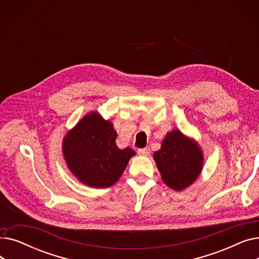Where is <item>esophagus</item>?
I'll return each mask as SVG.
<instances>
[{
  "instance_id": "esophagus-1",
  "label": "esophagus",
  "mask_w": 259,
  "mask_h": 259,
  "mask_svg": "<svg viewBox=\"0 0 259 259\" xmlns=\"http://www.w3.org/2000/svg\"><path fill=\"white\" fill-rule=\"evenodd\" d=\"M139 154L140 155H143V156H148L149 154L151 153V150H150V148L149 147H146V148H142V149H139Z\"/></svg>"
}]
</instances>
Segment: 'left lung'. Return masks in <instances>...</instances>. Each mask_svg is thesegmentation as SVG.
I'll list each match as a JSON object with an SVG mask.
<instances>
[{
    "mask_svg": "<svg viewBox=\"0 0 259 259\" xmlns=\"http://www.w3.org/2000/svg\"><path fill=\"white\" fill-rule=\"evenodd\" d=\"M153 157L164 183L180 191L197 179L202 167L200 149L179 130L166 135Z\"/></svg>",
    "mask_w": 259,
    "mask_h": 259,
    "instance_id": "8db88e82",
    "label": "left lung"
}]
</instances>
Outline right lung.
<instances>
[{
  "label": "right lung",
  "instance_id": "add662e5",
  "mask_svg": "<svg viewBox=\"0 0 259 259\" xmlns=\"http://www.w3.org/2000/svg\"><path fill=\"white\" fill-rule=\"evenodd\" d=\"M115 140L116 132L110 121L97 112L88 114L64 139L63 152L68 167L85 185L112 186L135 154L131 148L120 150Z\"/></svg>",
  "mask_w": 259,
  "mask_h": 259
}]
</instances>
